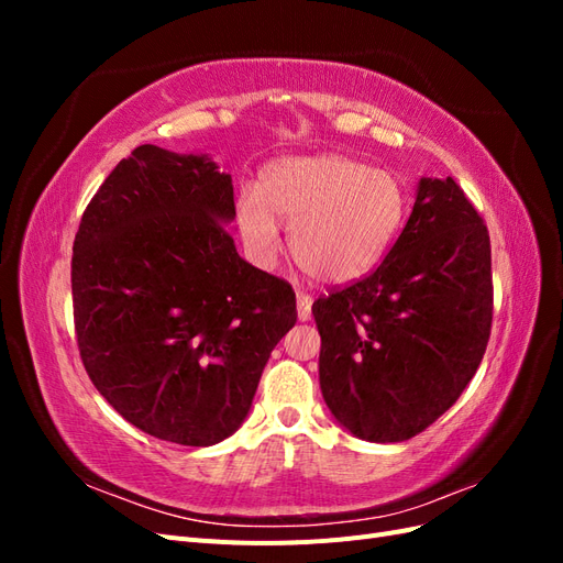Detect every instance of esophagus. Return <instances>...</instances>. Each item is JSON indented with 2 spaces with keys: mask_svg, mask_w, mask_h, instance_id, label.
<instances>
[{
  "mask_svg": "<svg viewBox=\"0 0 563 563\" xmlns=\"http://www.w3.org/2000/svg\"><path fill=\"white\" fill-rule=\"evenodd\" d=\"M312 317V296L298 291V319L308 321Z\"/></svg>",
  "mask_w": 563,
  "mask_h": 563,
  "instance_id": "obj_1",
  "label": "esophagus"
}]
</instances>
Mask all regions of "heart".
Returning a JSON list of instances; mask_svg holds the SVG:
<instances>
[{"label": "heart", "instance_id": "obj_1", "mask_svg": "<svg viewBox=\"0 0 563 563\" xmlns=\"http://www.w3.org/2000/svg\"><path fill=\"white\" fill-rule=\"evenodd\" d=\"M404 183L347 155L291 157L272 164L258 192L244 190L236 223L261 261L279 251V223L288 230L294 261L310 277L350 284L366 277L404 228Z\"/></svg>", "mask_w": 563, "mask_h": 563}]
</instances>
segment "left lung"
Segmentation results:
<instances>
[{"instance_id":"8db88e82","label":"left lung","mask_w":563,"mask_h":563,"mask_svg":"<svg viewBox=\"0 0 563 563\" xmlns=\"http://www.w3.org/2000/svg\"><path fill=\"white\" fill-rule=\"evenodd\" d=\"M312 314L335 420L380 444L428 430L463 395L490 338V240L463 187L420 178L380 267L319 296Z\"/></svg>"}]
</instances>
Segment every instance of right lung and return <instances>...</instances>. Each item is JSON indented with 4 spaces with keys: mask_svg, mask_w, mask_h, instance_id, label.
I'll list each match as a JSON object with an SVG mask.
<instances>
[{
    "mask_svg": "<svg viewBox=\"0 0 563 563\" xmlns=\"http://www.w3.org/2000/svg\"><path fill=\"white\" fill-rule=\"evenodd\" d=\"M232 178L207 157L141 145L81 216L73 310L81 364L145 434L211 446L246 418L298 319L291 284L240 258Z\"/></svg>",
    "mask_w": 563,
    "mask_h": 563,
    "instance_id": "add662e5",
    "label": "right lung"
}]
</instances>
